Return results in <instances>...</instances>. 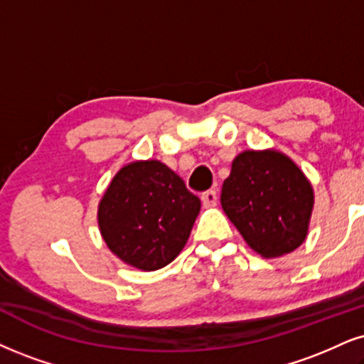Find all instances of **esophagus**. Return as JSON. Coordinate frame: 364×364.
Returning a JSON list of instances; mask_svg holds the SVG:
<instances>
[{"label":"esophagus","instance_id":"obj_1","mask_svg":"<svg viewBox=\"0 0 364 364\" xmlns=\"http://www.w3.org/2000/svg\"><path fill=\"white\" fill-rule=\"evenodd\" d=\"M200 200H203V204L205 208H213V205H216L218 203V194L216 191H205L200 194Z\"/></svg>","mask_w":364,"mask_h":364}]
</instances>
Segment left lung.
<instances>
[{"mask_svg":"<svg viewBox=\"0 0 364 364\" xmlns=\"http://www.w3.org/2000/svg\"><path fill=\"white\" fill-rule=\"evenodd\" d=\"M221 205L251 248L264 258H275L306 240L314 192L289 156L275 150H251L232 160Z\"/></svg>","mask_w":364,"mask_h":364,"instance_id":"8db88e82","label":"left lung"}]
</instances>
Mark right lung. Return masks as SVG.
Returning <instances> with one entry per match:
<instances>
[{"label":"right lung","mask_w":364,"mask_h":364,"mask_svg":"<svg viewBox=\"0 0 364 364\" xmlns=\"http://www.w3.org/2000/svg\"><path fill=\"white\" fill-rule=\"evenodd\" d=\"M199 209V197L167 165L134 161L114 175L101 199L97 221L116 257L151 272L181 253Z\"/></svg>","instance_id":"add662e5"}]
</instances>
